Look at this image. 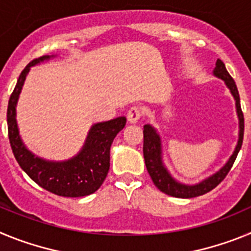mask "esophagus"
Wrapping results in <instances>:
<instances>
[{
  "label": "esophagus",
  "mask_w": 251,
  "mask_h": 251,
  "mask_svg": "<svg viewBox=\"0 0 251 251\" xmlns=\"http://www.w3.org/2000/svg\"><path fill=\"white\" fill-rule=\"evenodd\" d=\"M142 115H143V110H142L141 106H132L127 113L128 122H129V123H137V122L142 118Z\"/></svg>",
  "instance_id": "1"
}]
</instances>
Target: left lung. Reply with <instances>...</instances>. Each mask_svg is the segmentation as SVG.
Instances as JSON below:
<instances>
[{
  "label": "left lung",
  "mask_w": 251,
  "mask_h": 251,
  "mask_svg": "<svg viewBox=\"0 0 251 251\" xmlns=\"http://www.w3.org/2000/svg\"><path fill=\"white\" fill-rule=\"evenodd\" d=\"M214 74L225 81L231 94L234 95L235 100H236V110H238V117L239 121H240L239 122V124H240V132H239L238 146L235 148L234 153H232V156L230 157L229 161H227V163L219 172L206 178L205 181L200 182L199 185H182V183L175 181L165 168V166L162 163L161 139H159V136L157 134L154 128L151 127L150 124H146L145 127H143V156H145L146 167H147L148 174H150L153 183L156 185V187L158 188L159 191L165 192L166 195L178 197V199H191V197L201 196V195H205L211 191V190H214L225 178L226 175L229 174V171L231 170L235 159H236V156H238L239 151H240L241 145H243L244 114L243 110H241L240 97H239L236 84H235L231 75L226 70L225 64L220 59H217Z\"/></svg>",
  "instance_id": "left-lung-1"
}]
</instances>
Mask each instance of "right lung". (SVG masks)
<instances>
[{
    "mask_svg": "<svg viewBox=\"0 0 251 251\" xmlns=\"http://www.w3.org/2000/svg\"><path fill=\"white\" fill-rule=\"evenodd\" d=\"M50 59L49 55L37 57L21 72L7 106L8 139L13 156L20 167L32 181L49 192L64 197H81L94 194L104 182L110 166V146L115 136L126 126L124 117L94 124L85 146L74 158L66 162H49L35 157L22 143L16 124V103L31 66Z\"/></svg>",
    "mask_w": 251,
    "mask_h": 251,
    "instance_id": "right-lung-1",
    "label": "right lung"
}]
</instances>
